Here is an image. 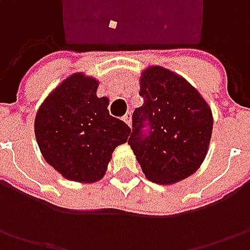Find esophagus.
<instances>
[{
  "label": "esophagus",
  "instance_id": "34e87169",
  "mask_svg": "<svg viewBox=\"0 0 250 250\" xmlns=\"http://www.w3.org/2000/svg\"><path fill=\"white\" fill-rule=\"evenodd\" d=\"M124 122H125L128 126L132 125V114H130V112H126V115L124 117Z\"/></svg>",
  "mask_w": 250,
  "mask_h": 250
}]
</instances>
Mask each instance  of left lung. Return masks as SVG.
<instances>
[{"label": "left lung", "mask_w": 250, "mask_h": 250, "mask_svg": "<svg viewBox=\"0 0 250 250\" xmlns=\"http://www.w3.org/2000/svg\"><path fill=\"white\" fill-rule=\"evenodd\" d=\"M143 105L133 111L128 140L146 178L169 185L192 175L206 157L211 110L189 83L161 66L140 78Z\"/></svg>", "instance_id": "left-lung-1"}]
</instances>
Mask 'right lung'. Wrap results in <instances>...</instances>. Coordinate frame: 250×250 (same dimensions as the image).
I'll use <instances>...</instances> for the list:
<instances>
[{"mask_svg":"<svg viewBox=\"0 0 250 250\" xmlns=\"http://www.w3.org/2000/svg\"><path fill=\"white\" fill-rule=\"evenodd\" d=\"M97 86L90 76L73 73L36 114L34 133L44 160L75 182L100 181L114 149L130 133L124 121L111 117L108 99L97 97Z\"/></svg>","mask_w":250,"mask_h":250,"instance_id":"add662e5","label":"right lung"}]
</instances>
